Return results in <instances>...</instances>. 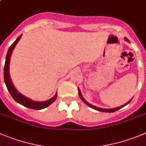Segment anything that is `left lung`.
Listing matches in <instances>:
<instances>
[{
    "label": "left lung",
    "instance_id": "left-lung-1",
    "mask_svg": "<svg viewBox=\"0 0 146 146\" xmlns=\"http://www.w3.org/2000/svg\"><path fill=\"white\" fill-rule=\"evenodd\" d=\"M125 40L127 41V42H129L128 39H126V38H125ZM78 94H79V96H80V98H81V100H82L83 102H84L86 104H87V105H88V107H92V108L94 109V110H98V111H104V112H114V111H117V110H119V109L122 108V107H125V105H127V104H129V103H130V101H131V100L129 101V102H127V103H126V104H124V105H122V106H120V107H117V108H114V109H102V108H99V107H95V106L92 105V104H90L89 103H88V102H87L86 101L85 99H84V98H83V96H82V95H81V92H80V90L79 89H78Z\"/></svg>",
    "mask_w": 146,
    "mask_h": 146
}]
</instances>
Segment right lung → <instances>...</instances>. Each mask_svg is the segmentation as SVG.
I'll list each match as a JSON object with an SVG mask.
<instances>
[{"instance_id": "add662e5", "label": "right lung", "mask_w": 146, "mask_h": 146, "mask_svg": "<svg viewBox=\"0 0 146 146\" xmlns=\"http://www.w3.org/2000/svg\"><path fill=\"white\" fill-rule=\"evenodd\" d=\"M21 37V35H20L16 39V40L10 46V47L9 49V51L7 52V54H6L5 65H4V81H5V84L6 85L7 89L9 92V93H10V94L11 95L13 99L16 102H18L19 104H21V105L24 106L26 107H28V108L32 109V110H42V109L47 107L52 102H54V100L57 98V94H55V96L54 97L49 99V100L45 101V102H34V101H32L31 99L25 97V96L21 95L20 93H19L16 91V88H14V86H13L11 81L10 79V76H9V62H10L11 55L12 51L14 49L15 46L16 45L17 42L19 41Z\"/></svg>"}]
</instances>
